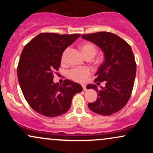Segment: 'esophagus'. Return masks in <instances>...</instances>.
<instances>
[{"mask_svg": "<svg viewBox=\"0 0 153 153\" xmlns=\"http://www.w3.org/2000/svg\"><path fill=\"white\" fill-rule=\"evenodd\" d=\"M82 90H83V91H86V90H87L86 86H85V85H82Z\"/></svg>", "mask_w": 153, "mask_h": 153, "instance_id": "34e87169", "label": "esophagus"}]
</instances>
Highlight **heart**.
I'll use <instances>...</instances> for the list:
<instances>
[{
  "label": "heart",
  "instance_id": "heart-1",
  "mask_svg": "<svg viewBox=\"0 0 153 153\" xmlns=\"http://www.w3.org/2000/svg\"><path fill=\"white\" fill-rule=\"evenodd\" d=\"M80 49L82 52V54L85 55L86 58H91L96 55L97 52V49L95 47V45L90 42H83L80 45ZM68 49H66L63 52L61 56V62L65 63L66 61V56L68 53ZM92 75V71L88 68H75L71 69L68 72V76L72 80H75L79 82H86Z\"/></svg>",
  "mask_w": 153,
  "mask_h": 153
}]
</instances>
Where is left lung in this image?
Instances as JSON below:
<instances>
[{"label": "left lung", "instance_id": "1", "mask_svg": "<svg viewBox=\"0 0 153 153\" xmlns=\"http://www.w3.org/2000/svg\"><path fill=\"white\" fill-rule=\"evenodd\" d=\"M82 37L92 42L104 52V61L96 73L95 82L105 87L98 89L96 85L88 84L87 88L98 93L89 108L103 116L117 113L127 104L134 87L136 75V62L130 45L117 34L107 31L82 34Z\"/></svg>", "mask_w": 153, "mask_h": 153}]
</instances>
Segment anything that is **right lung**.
I'll return each mask as SVG.
<instances>
[{
    "label": "right lung",
    "mask_w": 153,
    "mask_h": 153,
    "mask_svg": "<svg viewBox=\"0 0 153 153\" xmlns=\"http://www.w3.org/2000/svg\"><path fill=\"white\" fill-rule=\"evenodd\" d=\"M80 34L41 33L23 49L17 68L19 84L26 101L37 113L47 117L64 114L71 106L75 94L81 92L80 84L65 80L54 83L65 50Z\"/></svg>",
    "instance_id": "add662e5"
}]
</instances>
